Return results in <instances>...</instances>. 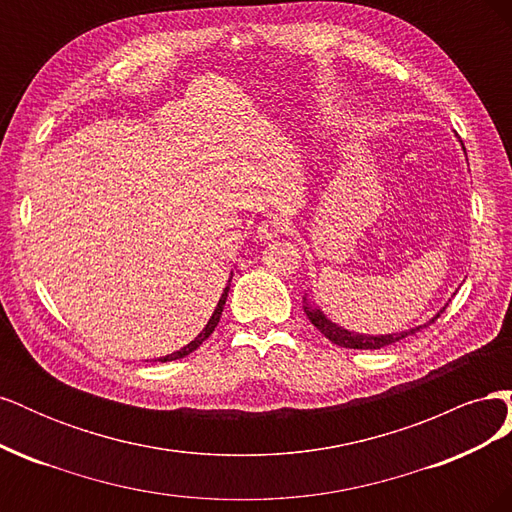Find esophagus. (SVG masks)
Returning a JSON list of instances; mask_svg holds the SVG:
<instances>
[{
  "label": "esophagus",
  "instance_id": "34e87169",
  "mask_svg": "<svg viewBox=\"0 0 512 512\" xmlns=\"http://www.w3.org/2000/svg\"><path fill=\"white\" fill-rule=\"evenodd\" d=\"M286 228H288V224L282 218H277V215H273V218L265 220V222L258 226V237L262 241H273V239H277L280 235H284Z\"/></svg>",
  "mask_w": 512,
  "mask_h": 512
}]
</instances>
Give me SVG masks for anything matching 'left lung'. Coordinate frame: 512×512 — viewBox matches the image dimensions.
<instances>
[{
	"label": "left lung",
	"mask_w": 512,
	"mask_h": 512,
	"mask_svg": "<svg viewBox=\"0 0 512 512\" xmlns=\"http://www.w3.org/2000/svg\"><path fill=\"white\" fill-rule=\"evenodd\" d=\"M305 301H307V299H305ZM303 309H305V314H307L309 322H312L314 327H316L324 337L331 339V342L337 344V346L352 348V350H380V348H384V346H391V344H395V342H401V339H406V337H410V335L421 331L423 327H427V324H421V327H414V329L401 331V333L363 335V333H354V331H346V329H342V327H337V324L331 322L327 316H324L318 307H312L309 303H305ZM444 309H446V307H442L440 312L429 320V324L436 322V320L440 318V314L444 312Z\"/></svg>",
	"instance_id": "1"
}]
</instances>
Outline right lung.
I'll use <instances>...</instances> for the list:
<instances>
[{
  "mask_svg": "<svg viewBox=\"0 0 512 512\" xmlns=\"http://www.w3.org/2000/svg\"><path fill=\"white\" fill-rule=\"evenodd\" d=\"M228 290H230V286H226L224 288V292H222V297H220V301H218V307H215V312L211 314V318H209V322L205 324V329L200 331L192 342L188 344V346H183L181 350H177V352H173V354H166V356H162V359H158V361H162V363H166V361H177V359H183V356H188L190 352H194L200 344L205 342V339L215 331V327H218V322H220V318H222V312H224V305H226V297H228Z\"/></svg>",
  "mask_w": 512,
  "mask_h": 512,
  "instance_id": "obj_1",
  "label": "right lung"
}]
</instances>
